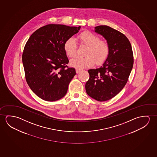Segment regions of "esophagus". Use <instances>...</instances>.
<instances>
[{"label": "esophagus", "instance_id": "esophagus-1", "mask_svg": "<svg viewBox=\"0 0 157 157\" xmlns=\"http://www.w3.org/2000/svg\"><path fill=\"white\" fill-rule=\"evenodd\" d=\"M81 71H82V70L80 69V68H76V69H75V71H76L77 73H79Z\"/></svg>", "mask_w": 157, "mask_h": 157}]
</instances>
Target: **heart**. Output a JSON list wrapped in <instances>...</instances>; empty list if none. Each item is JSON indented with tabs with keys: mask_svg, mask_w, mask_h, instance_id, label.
<instances>
[{
	"mask_svg": "<svg viewBox=\"0 0 157 157\" xmlns=\"http://www.w3.org/2000/svg\"><path fill=\"white\" fill-rule=\"evenodd\" d=\"M80 42L87 46L85 56H76L70 61V65L78 68L90 67L96 63L101 64L106 60L109 54V46L106 41L100 40L99 36L89 31H85L78 36ZM64 50L66 55L73 57L77 52V43L71 37L64 44Z\"/></svg>",
	"mask_w": 157,
	"mask_h": 157,
	"instance_id": "obj_1",
	"label": "heart"
}]
</instances>
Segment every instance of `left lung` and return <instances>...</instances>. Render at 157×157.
I'll return each instance as SVG.
<instances>
[{"label":"left lung","instance_id":"obj_1","mask_svg":"<svg viewBox=\"0 0 157 157\" xmlns=\"http://www.w3.org/2000/svg\"><path fill=\"white\" fill-rule=\"evenodd\" d=\"M94 32L106 40L109 54L100 67L88 70L85 89L92 98L106 101L118 94L127 82L134 63L133 51L127 37L111 27L99 25Z\"/></svg>","mask_w":157,"mask_h":157}]
</instances>
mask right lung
<instances>
[{"label": "right lung", "instance_id": "1", "mask_svg": "<svg viewBox=\"0 0 157 157\" xmlns=\"http://www.w3.org/2000/svg\"><path fill=\"white\" fill-rule=\"evenodd\" d=\"M80 27L48 24L34 32L25 44L22 55L25 79L41 99L56 101L66 94L76 72L67 66L64 44Z\"/></svg>", "mask_w": 157, "mask_h": 157}]
</instances>
